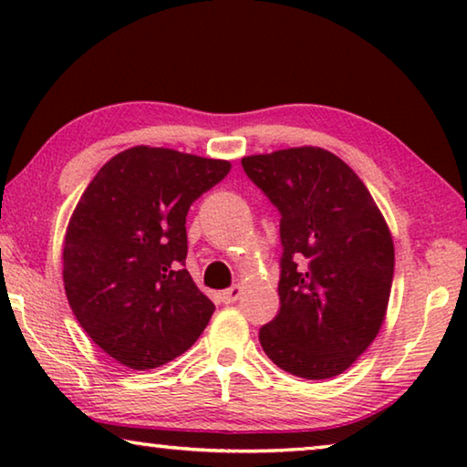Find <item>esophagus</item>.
<instances>
[{"label":"esophagus","instance_id":"1","mask_svg":"<svg viewBox=\"0 0 467 467\" xmlns=\"http://www.w3.org/2000/svg\"><path fill=\"white\" fill-rule=\"evenodd\" d=\"M241 295H243V286H239V284H236V286H231V288L223 290V295H220V296H223V303L231 305V303H234V300H239Z\"/></svg>","mask_w":467,"mask_h":467}]
</instances>
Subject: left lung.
<instances>
[{
  "mask_svg": "<svg viewBox=\"0 0 467 467\" xmlns=\"http://www.w3.org/2000/svg\"><path fill=\"white\" fill-rule=\"evenodd\" d=\"M241 164L282 216L280 311L259 329L264 352L313 381L344 373L385 321L395 265L389 226L357 172L327 150H275Z\"/></svg>",
  "mask_w": 467,
  "mask_h": 467,
  "instance_id": "left-lung-1",
  "label": "left lung"
}]
</instances>
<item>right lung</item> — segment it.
I'll return each mask as SVG.
<instances>
[{
	"mask_svg": "<svg viewBox=\"0 0 467 467\" xmlns=\"http://www.w3.org/2000/svg\"><path fill=\"white\" fill-rule=\"evenodd\" d=\"M231 162L171 148L115 154L86 187L63 241V286L92 342L148 370L195 344L214 303L187 270L185 218Z\"/></svg>",
	"mask_w": 467,
	"mask_h": 467,
	"instance_id": "right-lung-1",
	"label": "right lung"
}]
</instances>
